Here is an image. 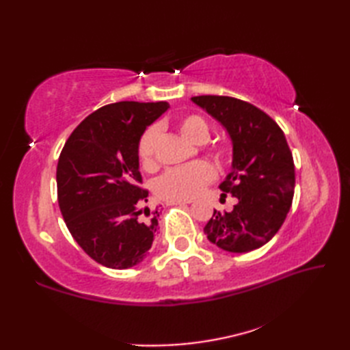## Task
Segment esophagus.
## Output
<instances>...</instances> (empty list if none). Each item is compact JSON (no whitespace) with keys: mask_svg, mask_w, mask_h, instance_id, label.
I'll return each mask as SVG.
<instances>
[{"mask_svg":"<svg viewBox=\"0 0 350 350\" xmlns=\"http://www.w3.org/2000/svg\"><path fill=\"white\" fill-rule=\"evenodd\" d=\"M191 200H171L167 204L168 206H182V204H189Z\"/></svg>","mask_w":350,"mask_h":350,"instance_id":"34e87169","label":"esophagus"}]
</instances>
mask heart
Here are the masks:
<instances>
[{
    "mask_svg": "<svg viewBox=\"0 0 350 350\" xmlns=\"http://www.w3.org/2000/svg\"><path fill=\"white\" fill-rule=\"evenodd\" d=\"M177 129L191 143H204L209 137V124L202 116L188 114L177 120ZM159 129L158 126H148L139 137L137 153L138 159L144 167L150 168L154 165L156 143H158ZM227 156L226 148H218L217 158L224 161ZM215 171L204 161L191 162L188 165L174 167L167 170L154 182V192L163 200H191L202 191L207 183L212 182Z\"/></svg>",
    "mask_w": 350,
    "mask_h": 350,
    "instance_id": "1",
    "label": "heart"
}]
</instances>
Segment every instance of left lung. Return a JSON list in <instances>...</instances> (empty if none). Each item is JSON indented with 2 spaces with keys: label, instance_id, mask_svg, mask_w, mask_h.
Masks as SVG:
<instances>
[{
  "label": "left lung",
  "instance_id": "obj_1",
  "mask_svg": "<svg viewBox=\"0 0 350 350\" xmlns=\"http://www.w3.org/2000/svg\"><path fill=\"white\" fill-rule=\"evenodd\" d=\"M192 102L218 120L233 144L232 171L219 189L237 198L230 212L213 211L204 234L228 252H250L277 234L290 211L295 163L284 132L262 109L230 96Z\"/></svg>",
  "mask_w": 350,
  "mask_h": 350
}]
</instances>
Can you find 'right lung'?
Segmentation results:
<instances>
[{"mask_svg": "<svg viewBox=\"0 0 350 350\" xmlns=\"http://www.w3.org/2000/svg\"><path fill=\"white\" fill-rule=\"evenodd\" d=\"M167 102L109 103L85 117L58 158L57 196L70 234L94 262L111 269L141 263L158 232L139 188L137 146Z\"/></svg>", "mask_w": 350, "mask_h": 350, "instance_id": "1", "label": "right lung"}]
</instances>
